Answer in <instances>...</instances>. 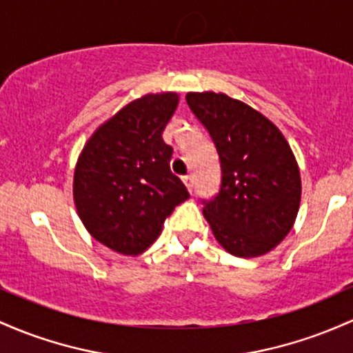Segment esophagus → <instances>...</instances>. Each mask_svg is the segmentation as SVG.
<instances>
[{
    "label": "esophagus",
    "mask_w": 353,
    "mask_h": 353,
    "mask_svg": "<svg viewBox=\"0 0 353 353\" xmlns=\"http://www.w3.org/2000/svg\"><path fill=\"white\" fill-rule=\"evenodd\" d=\"M183 181H184L185 188L189 189V192L194 191V177H192L191 174H189V176H184V177H183Z\"/></svg>",
    "instance_id": "esophagus-1"
}]
</instances>
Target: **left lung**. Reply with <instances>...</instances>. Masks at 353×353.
I'll return each mask as SVG.
<instances>
[{"label": "left lung", "mask_w": 353, "mask_h": 353, "mask_svg": "<svg viewBox=\"0 0 353 353\" xmlns=\"http://www.w3.org/2000/svg\"><path fill=\"white\" fill-rule=\"evenodd\" d=\"M185 102L219 156V191L203 199L214 238L239 258L268 253L300 208V170L288 142L259 112L224 94H188Z\"/></svg>", "instance_id": "1"}]
</instances>
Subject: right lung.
Masks as SVG:
<instances>
[{"label": "right lung", "instance_id": "add662e5", "mask_svg": "<svg viewBox=\"0 0 353 353\" xmlns=\"http://www.w3.org/2000/svg\"><path fill=\"white\" fill-rule=\"evenodd\" d=\"M177 102L170 92L134 100L97 129L77 162L80 219L97 241L122 254L145 251L189 197L170 170L172 147L162 139Z\"/></svg>", "mask_w": 353, "mask_h": 353}]
</instances>
